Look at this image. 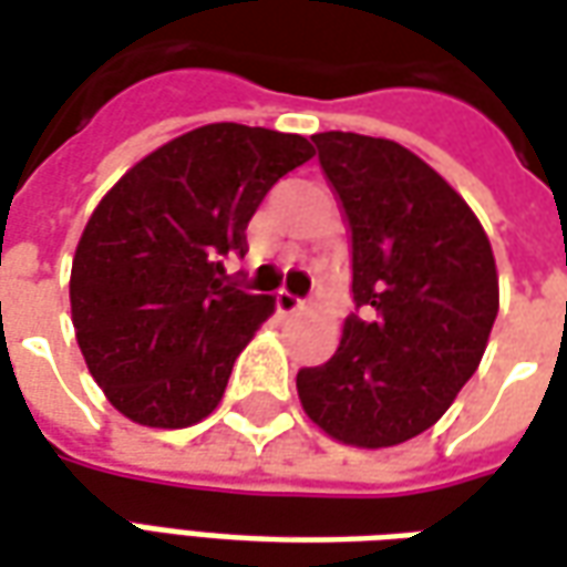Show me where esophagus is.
Here are the masks:
<instances>
[{
  "label": "esophagus",
  "mask_w": 567,
  "mask_h": 567,
  "mask_svg": "<svg viewBox=\"0 0 567 567\" xmlns=\"http://www.w3.org/2000/svg\"><path fill=\"white\" fill-rule=\"evenodd\" d=\"M302 308H306V302H302L299 296H292L290 290L277 292V311H280V315H296V311H302Z\"/></svg>",
  "instance_id": "34e87169"
}]
</instances>
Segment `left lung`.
<instances>
[{
    "instance_id": "obj_1",
    "label": "left lung",
    "mask_w": 567,
    "mask_h": 567,
    "mask_svg": "<svg viewBox=\"0 0 567 567\" xmlns=\"http://www.w3.org/2000/svg\"><path fill=\"white\" fill-rule=\"evenodd\" d=\"M351 228L342 342L302 367L299 401L327 435L392 447L435 425L485 354L497 265L466 200L408 147L354 132L311 135Z\"/></svg>"
}]
</instances>
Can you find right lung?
Listing matches in <instances>:
<instances>
[{"label":"right lung","mask_w":567,"mask_h":567,"mask_svg":"<svg viewBox=\"0 0 567 567\" xmlns=\"http://www.w3.org/2000/svg\"><path fill=\"white\" fill-rule=\"evenodd\" d=\"M311 157L302 135L213 123L147 154L97 203L70 311L89 373L132 423L185 429L218 408L237 354L275 311L225 261L244 259L265 194Z\"/></svg>","instance_id":"add662e5"}]
</instances>
